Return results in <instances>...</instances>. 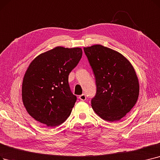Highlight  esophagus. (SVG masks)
<instances>
[{
	"label": "esophagus",
	"mask_w": 160,
	"mask_h": 160,
	"mask_svg": "<svg viewBox=\"0 0 160 160\" xmlns=\"http://www.w3.org/2000/svg\"><path fill=\"white\" fill-rule=\"evenodd\" d=\"M79 99L82 101H85L86 99V95L85 94H82L79 96Z\"/></svg>",
	"instance_id": "1"
}]
</instances>
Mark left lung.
<instances>
[{
  "mask_svg": "<svg viewBox=\"0 0 160 160\" xmlns=\"http://www.w3.org/2000/svg\"><path fill=\"white\" fill-rule=\"evenodd\" d=\"M95 77L92 107L102 119L119 121L136 104L139 84L135 69L122 54L100 44L84 48Z\"/></svg>",
  "mask_w": 160,
  "mask_h": 160,
  "instance_id": "left-lung-1",
  "label": "left lung"
}]
</instances>
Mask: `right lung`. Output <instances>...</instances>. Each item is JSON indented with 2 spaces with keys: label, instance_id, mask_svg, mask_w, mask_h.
I'll use <instances>...</instances> for the list:
<instances>
[{
  "label": "right lung",
  "instance_id": "right-lung-1",
  "mask_svg": "<svg viewBox=\"0 0 160 160\" xmlns=\"http://www.w3.org/2000/svg\"><path fill=\"white\" fill-rule=\"evenodd\" d=\"M80 48L58 46L40 54L27 69L22 83V100L27 112L48 127L63 123L70 116L76 96L68 75L82 58Z\"/></svg>",
  "mask_w": 160,
  "mask_h": 160
}]
</instances>
